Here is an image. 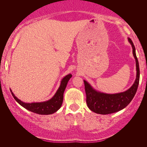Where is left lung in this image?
<instances>
[{"mask_svg": "<svg viewBox=\"0 0 147 147\" xmlns=\"http://www.w3.org/2000/svg\"><path fill=\"white\" fill-rule=\"evenodd\" d=\"M128 41L133 48V55L136 59V79L131 88L119 93L109 94L95 90L88 82L84 80L86 94V103L89 109L98 114L107 115L122 110L131 102L138 90L140 81L139 63L136 54L133 43L130 38Z\"/></svg>", "mask_w": 147, "mask_h": 147, "instance_id": "left-lung-1", "label": "left lung"}]
</instances>
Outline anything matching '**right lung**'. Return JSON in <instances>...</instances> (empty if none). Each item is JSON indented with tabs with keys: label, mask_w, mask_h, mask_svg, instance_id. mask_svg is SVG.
Wrapping results in <instances>:
<instances>
[{
	"label": "right lung",
	"mask_w": 147,
	"mask_h": 147,
	"mask_svg": "<svg viewBox=\"0 0 147 147\" xmlns=\"http://www.w3.org/2000/svg\"><path fill=\"white\" fill-rule=\"evenodd\" d=\"M71 77V74L65 76L61 81L59 87L55 95L51 99L48 101H45V102L32 103L23 102L14 95L11 90H10V91H11V95L14 97L15 100L27 110L39 115H50L57 112L61 106L62 103H63L64 91H65L68 81Z\"/></svg>",
	"instance_id": "obj_1"
}]
</instances>
